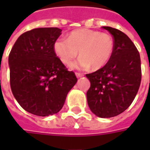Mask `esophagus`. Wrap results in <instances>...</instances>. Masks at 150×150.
Wrapping results in <instances>:
<instances>
[{"label": "esophagus", "instance_id": "1", "mask_svg": "<svg viewBox=\"0 0 150 150\" xmlns=\"http://www.w3.org/2000/svg\"><path fill=\"white\" fill-rule=\"evenodd\" d=\"M75 74H76V77L77 78H82L83 76V73H80V72H76Z\"/></svg>", "mask_w": 150, "mask_h": 150}]
</instances>
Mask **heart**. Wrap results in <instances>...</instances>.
I'll return each instance as SVG.
<instances>
[{
    "label": "heart",
    "instance_id": "obj_1",
    "mask_svg": "<svg viewBox=\"0 0 150 150\" xmlns=\"http://www.w3.org/2000/svg\"><path fill=\"white\" fill-rule=\"evenodd\" d=\"M112 37L105 32L89 29H79L72 32L68 38H58L55 41L53 49L64 64H70L78 54L80 58L71 65L72 68L98 70L110 60L113 52Z\"/></svg>",
    "mask_w": 150,
    "mask_h": 150
}]
</instances>
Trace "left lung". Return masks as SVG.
I'll return each mask as SVG.
<instances>
[{
  "instance_id": "obj_1",
  "label": "left lung",
  "mask_w": 150,
  "mask_h": 150,
  "mask_svg": "<svg viewBox=\"0 0 150 150\" xmlns=\"http://www.w3.org/2000/svg\"><path fill=\"white\" fill-rule=\"evenodd\" d=\"M113 38L112 57L104 67L86 74L90 88L87 100L99 118H112L125 111L134 101L141 83V62L138 50L124 32L103 26Z\"/></svg>"
}]
</instances>
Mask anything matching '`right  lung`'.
Instances as JSON below:
<instances>
[{
  "mask_svg": "<svg viewBox=\"0 0 150 150\" xmlns=\"http://www.w3.org/2000/svg\"><path fill=\"white\" fill-rule=\"evenodd\" d=\"M57 27L36 28L21 34L9 54L10 84L16 100L34 115L58 112L78 79L57 57Z\"/></svg>",
  "mask_w": 150,
  "mask_h": 150,
  "instance_id": "1",
  "label": "right lung"
}]
</instances>
